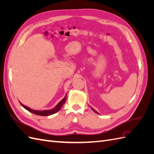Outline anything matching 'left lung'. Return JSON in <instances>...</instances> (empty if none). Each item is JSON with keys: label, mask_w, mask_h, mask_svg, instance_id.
<instances>
[{"label": "left lung", "mask_w": 154, "mask_h": 154, "mask_svg": "<svg viewBox=\"0 0 154 154\" xmlns=\"http://www.w3.org/2000/svg\"><path fill=\"white\" fill-rule=\"evenodd\" d=\"M91 109H92V110H93V111H94V112H96V113H97V114H98V112H97V111H96V110H94V109H93V108H92V107H91Z\"/></svg>", "instance_id": "obj_1"}]
</instances>
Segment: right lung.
<instances>
[{
  "label": "right lung",
  "mask_w": 154,
  "mask_h": 154,
  "mask_svg": "<svg viewBox=\"0 0 154 154\" xmlns=\"http://www.w3.org/2000/svg\"><path fill=\"white\" fill-rule=\"evenodd\" d=\"M66 98H67V94H66V96H65V97H63V98L60 101L59 103L56 105L53 109H49V110H33L31 108H29V107L27 106L24 105H23L22 103H20V105L24 107V108L25 109H26L27 110H28L29 112H30L32 113V114H35L36 115H38V116H50V115H52V114H54L55 113H57V112H58L60 109L62 108V106L63 105V104L65 103V102H66Z\"/></svg>",
  "instance_id": "add662e5"
}]
</instances>
